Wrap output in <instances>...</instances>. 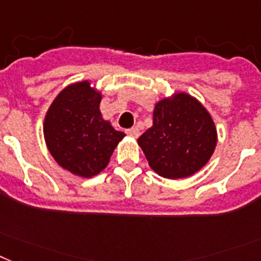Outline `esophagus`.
<instances>
[{
	"instance_id": "1",
	"label": "esophagus",
	"mask_w": 261,
	"mask_h": 261,
	"mask_svg": "<svg viewBox=\"0 0 261 261\" xmlns=\"http://www.w3.org/2000/svg\"><path fill=\"white\" fill-rule=\"evenodd\" d=\"M127 134L131 135V137L138 138V137H139V128H138V127H133V128H128V130H127Z\"/></svg>"
}]
</instances>
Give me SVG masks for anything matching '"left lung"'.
<instances>
[{
    "mask_svg": "<svg viewBox=\"0 0 261 261\" xmlns=\"http://www.w3.org/2000/svg\"><path fill=\"white\" fill-rule=\"evenodd\" d=\"M218 133L205 107L186 93L155 105L152 126L138 138L150 167L163 178L191 176L212 156Z\"/></svg>",
    "mask_w": 261,
    "mask_h": 261,
    "instance_id": "8db88e82",
    "label": "left lung"
}]
</instances>
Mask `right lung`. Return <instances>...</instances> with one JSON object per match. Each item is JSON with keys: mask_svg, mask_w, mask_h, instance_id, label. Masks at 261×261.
Returning a JSON list of instances; mask_svg holds the SVG:
<instances>
[{"mask_svg": "<svg viewBox=\"0 0 261 261\" xmlns=\"http://www.w3.org/2000/svg\"><path fill=\"white\" fill-rule=\"evenodd\" d=\"M102 94L89 81L65 87L50 105L43 122L47 150L61 167L91 178L110 162L124 133L102 118Z\"/></svg>", "mask_w": 261, "mask_h": 261, "instance_id": "add662e5", "label": "right lung"}]
</instances>
